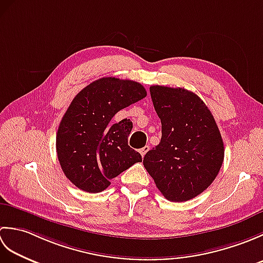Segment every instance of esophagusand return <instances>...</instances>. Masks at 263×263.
I'll return each mask as SVG.
<instances>
[{
	"label": "esophagus",
	"instance_id": "obj_1",
	"mask_svg": "<svg viewBox=\"0 0 263 263\" xmlns=\"http://www.w3.org/2000/svg\"><path fill=\"white\" fill-rule=\"evenodd\" d=\"M150 149V147L149 146H144L143 148H141L140 150H139V152H140V154H141V156L142 157H144V155H146L147 153H148V150Z\"/></svg>",
	"mask_w": 263,
	"mask_h": 263
}]
</instances>
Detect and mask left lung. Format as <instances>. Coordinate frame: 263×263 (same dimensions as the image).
I'll return each instance as SVG.
<instances>
[{"label": "left lung", "instance_id": "left-lung-1", "mask_svg": "<svg viewBox=\"0 0 263 263\" xmlns=\"http://www.w3.org/2000/svg\"><path fill=\"white\" fill-rule=\"evenodd\" d=\"M161 122V139L143 158L156 186L173 202L202 193L224 161V142L211 111L198 95L184 88L152 86Z\"/></svg>", "mask_w": 263, "mask_h": 263}]
</instances>
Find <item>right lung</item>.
Here are the masks:
<instances>
[{"mask_svg": "<svg viewBox=\"0 0 263 263\" xmlns=\"http://www.w3.org/2000/svg\"><path fill=\"white\" fill-rule=\"evenodd\" d=\"M147 96L139 82L106 77L85 87L61 120L57 153L65 176L83 191L98 193L111 178L142 161L127 144L130 120L111 122L121 109Z\"/></svg>", "mask_w": 263, "mask_h": 263, "instance_id": "add662e5", "label": "right lung"}]
</instances>
